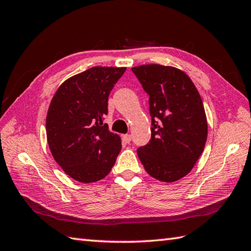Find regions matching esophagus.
Listing matches in <instances>:
<instances>
[{
    "mask_svg": "<svg viewBox=\"0 0 251 251\" xmlns=\"http://www.w3.org/2000/svg\"><path fill=\"white\" fill-rule=\"evenodd\" d=\"M123 139H124V141H125L126 143H129V142L131 141V136H130L129 134L124 135V136H123Z\"/></svg>",
    "mask_w": 251,
    "mask_h": 251,
    "instance_id": "34e87169",
    "label": "esophagus"
}]
</instances>
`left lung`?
Wrapping results in <instances>:
<instances>
[{"label": "left lung", "mask_w": 251, "mask_h": 251, "mask_svg": "<svg viewBox=\"0 0 251 251\" xmlns=\"http://www.w3.org/2000/svg\"><path fill=\"white\" fill-rule=\"evenodd\" d=\"M149 96L151 139L137 154L147 173L174 182L194 167L207 140L204 104L195 85L174 67L143 65L131 68Z\"/></svg>", "instance_id": "8db88e82"}]
</instances>
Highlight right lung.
Returning a JSON list of instances; mask_svg holds the SVG:
<instances>
[{"label":"right lung","mask_w":251,"mask_h":251,"mask_svg":"<svg viewBox=\"0 0 251 251\" xmlns=\"http://www.w3.org/2000/svg\"><path fill=\"white\" fill-rule=\"evenodd\" d=\"M126 68L93 67L57 89L46 116L47 142L68 176L83 183L108 175L122 149L121 138L103 124L108 98Z\"/></svg>","instance_id":"add662e5"}]
</instances>
